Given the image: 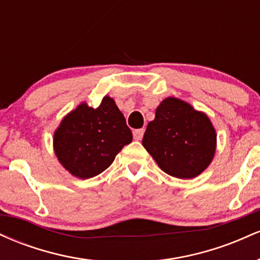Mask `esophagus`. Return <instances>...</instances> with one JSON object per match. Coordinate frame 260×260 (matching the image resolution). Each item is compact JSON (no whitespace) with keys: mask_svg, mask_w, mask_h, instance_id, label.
<instances>
[{"mask_svg":"<svg viewBox=\"0 0 260 260\" xmlns=\"http://www.w3.org/2000/svg\"><path fill=\"white\" fill-rule=\"evenodd\" d=\"M143 136H144V129H143V128H140V129H136L133 132V137L136 140H140L143 138Z\"/></svg>","mask_w":260,"mask_h":260,"instance_id":"esophagus-1","label":"esophagus"}]
</instances>
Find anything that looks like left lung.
Returning <instances> with one entry per match:
<instances>
[{"label": "left lung", "mask_w": 260, "mask_h": 260, "mask_svg": "<svg viewBox=\"0 0 260 260\" xmlns=\"http://www.w3.org/2000/svg\"><path fill=\"white\" fill-rule=\"evenodd\" d=\"M215 144V129L207 116L176 98L160 104L143 137V147L160 169L183 180L196 177L208 168Z\"/></svg>", "instance_id": "1"}]
</instances>
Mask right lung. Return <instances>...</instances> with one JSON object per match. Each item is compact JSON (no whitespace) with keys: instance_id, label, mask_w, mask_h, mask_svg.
Here are the masks:
<instances>
[{"instance_id":"1","label":"right lung","mask_w":260,"mask_h":260,"mask_svg":"<svg viewBox=\"0 0 260 260\" xmlns=\"http://www.w3.org/2000/svg\"><path fill=\"white\" fill-rule=\"evenodd\" d=\"M133 136L115 101L105 96L98 109L82 104L67 115L53 137L59 162L77 177H94L109 168Z\"/></svg>"}]
</instances>
